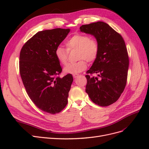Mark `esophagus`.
Segmentation results:
<instances>
[{
    "label": "esophagus",
    "mask_w": 149,
    "mask_h": 149,
    "mask_svg": "<svg viewBox=\"0 0 149 149\" xmlns=\"http://www.w3.org/2000/svg\"><path fill=\"white\" fill-rule=\"evenodd\" d=\"M78 76H79V74H74L73 75V78H77Z\"/></svg>",
    "instance_id": "obj_1"
}]
</instances>
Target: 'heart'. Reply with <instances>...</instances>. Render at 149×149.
Wrapping results in <instances>:
<instances>
[{
    "label": "heart",
    "mask_w": 149,
    "mask_h": 149,
    "mask_svg": "<svg viewBox=\"0 0 149 149\" xmlns=\"http://www.w3.org/2000/svg\"><path fill=\"white\" fill-rule=\"evenodd\" d=\"M67 49L58 47L55 51V57L60 64L65 65L68 61V52L77 50V58L75 63L68 64L64 68L66 73L76 74L81 72L86 68V60L89 63L96 60L100 51V44L97 40L90 37L87 34L76 33L73 35L65 43Z\"/></svg>",
    "instance_id": "heart-1"
}]
</instances>
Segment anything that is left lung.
<instances>
[{
  "mask_svg": "<svg viewBox=\"0 0 149 149\" xmlns=\"http://www.w3.org/2000/svg\"><path fill=\"white\" fill-rule=\"evenodd\" d=\"M79 29L94 35L100 44L98 56L85 76L86 92L96 104L108 106L118 100L127 83L129 60L125 42L103 22L83 25ZM94 73L98 76H92Z\"/></svg>",
  "mask_w": 149,
  "mask_h": 149,
  "instance_id": "obj_1",
  "label": "left lung"
}]
</instances>
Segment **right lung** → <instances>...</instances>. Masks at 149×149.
<instances>
[{"label": "right lung", "mask_w": 149, "mask_h": 149, "mask_svg": "<svg viewBox=\"0 0 149 149\" xmlns=\"http://www.w3.org/2000/svg\"><path fill=\"white\" fill-rule=\"evenodd\" d=\"M69 29L40 31L22 47L19 71L26 92L40 109L55 114L68 103L73 76L60 77L62 71L55 51L70 32Z\"/></svg>", "instance_id": "right-lung-1"}]
</instances>
